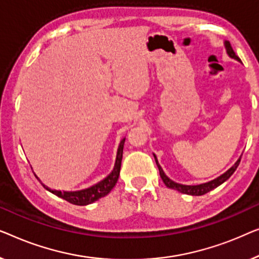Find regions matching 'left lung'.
I'll list each match as a JSON object with an SVG mask.
<instances>
[{
    "label": "left lung",
    "instance_id": "8db88e82",
    "mask_svg": "<svg viewBox=\"0 0 259 259\" xmlns=\"http://www.w3.org/2000/svg\"><path fill=\"white\" fill-rule=\"evenodd\" d=\"M224 47H225V50H227V54H228L229 57H231V58H234V60L240 62L238 56L236 55L235 52H234V49H232L230 42L224 41ZM154 157H155L156 164H157V166H158L159 175H161V178H162L163 183L166 185V188L172 189V190H176L178 192H182V194L191 195V196H202L204 194H206V192L213 190L214 188L220 187L221 184H223L225 181L230 178L231 175L235 172L236 169H237V166L239 165V162H240V157H239L237 159V162H236L235 164L230 167V169H229L228 171H225L224 174H222L221 176H218L217 178H214V180H212V181L206 182V183H203V184H198V185H185V184L176 183V182H174L172 180H170V178L165 175L164 171H163L162 166L159 165L158 159H157V157H156V155H154Z\"/></svg>",
    "mask_w": 259,
    "mask_h": 259
}]
</instances>
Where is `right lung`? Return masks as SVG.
I'll list each match as a JSON object with an SVG mask.
<instances>
[{"label": "right lung", "instance_id": "1", "mask_svg": "<svg viewBox=\"0 0 259 259\" xmlns=\"http://www.w3.org/2000/svg\"><path fill=\"white\" fill-rule=\"evenodd\" d=\"M125 138L119 142L117 154H116V161L114 169L110 174L108 175L107 177L103 178V180L98 182L95 185L92 187L83 189V190L78 191H57V190H52L48 187H46L45 184H42L45 189L52 192V194L56 195L57 197H60L64 201H67L71 204H75V205H88V204H92L94 202L98 201V199L107 196L109 192L112 190V188L115 187L116 183H117L119 171H121V163H122V156H123V147H124Z\"/></svg>", "mask_w": 259, "mask_h": 259}]
</instances>
